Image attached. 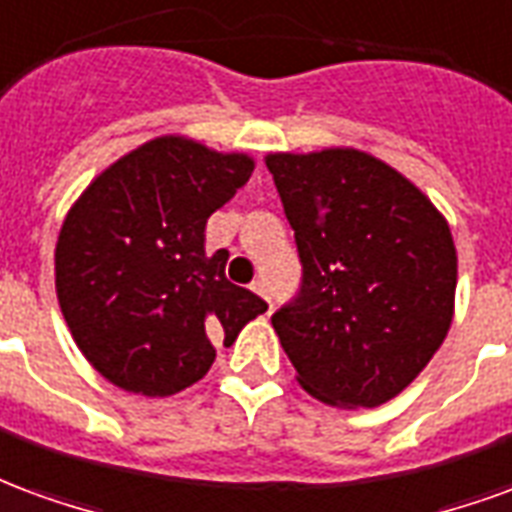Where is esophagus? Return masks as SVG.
I'll return each mask as SVG.
<instances>
[{
  "label": "esophagus",
  "mask_w": 512,
  "mask_h": 512,
  "mask_svg": "<svg viewBox=\"0 0 512 512\" xmlns=\"http://www.w3.org/2000/svg\"><path fill=\"white\" fill-rule=\"evenodd\" d=\"M251 289L256 294H261V297H264V300L270 302V289H267V281H261V278H256V281L251 283Z\"/></svg>",
  "instance_id": "esophagus-1"
}]
</instances>
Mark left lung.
I'll return each mask as SVG.
<instances>
[{
    "label": "left lung",
    "mask_w": 512,
    "mask_h": 512,
    "mask_svg": "<svg viewBox=\"0 0 512 512\" xmlns=\"http://www.w3.org/2000/svg\"><path fill=\"white\" fill-rule=\"evenodd\" d=\"M302 281L272 313L297 382L324 404L379 406L414 382L453 322L455 245L412 182L357 149L267 158Z\"/></svg>",
    "instance_id": "obj_1"
}]
</instances>
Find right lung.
<instances>
[{
    "instance_id": "right-lung-1",
    "label": "right lung",
    "mask_w": 512,
    "mask_h": 512,
    "mask_svg": "<svg viewBox=\"0 0 512 512\" xmlns=\"http://www.w3.org/2000/svg\"><path fill=\"white\" fill-rule=\"evenodd\" d=\"M248 155L163 136L108 166L67 212L57 297L78 349L122 390L174 395L210 371L267 311L226 278L229 253H204L207 218L251 179Z\"/></svg>"
}]
</instances>
